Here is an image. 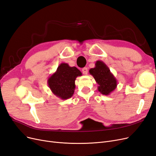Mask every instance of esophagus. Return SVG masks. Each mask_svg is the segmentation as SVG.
I'll return each instance as SVG.
<instances>
[{
    "instance_id": "esophagus-1",
    "label": "esophagus",
    "mask_w": 156,
    "mask_h": 156,
    "mask_svg": "<svg viewBox=\"0 0 156 156\" xmlns=\"http://www.w3.org/2000/svg\"><path fill=\"white\" fill-rule=\"evenodd\" d=\"M82 73H83V74L87 75V73H88V69H87V68H86V67L83 68L82 69Z\"/></svg>"
}]
</instances>
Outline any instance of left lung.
I'll use <instances>...</instances> for the list:
<instances>
[{"label":"left lung","instance_id":"8db88e82","mask_svg":"<svg viewBox=\"0 0 156 156\" xmlns=\"http://www.w3.org/2000/svg\"><path fill=\"white\" fill-rule=\"evenodd\" d=\"M89 73L98 84V90L103 95H109L116 89L118 81L105 63L101 60L95 63V67L91 68Z\"/></svg>","mask_w":156,"mask_h":156}]
</instances>
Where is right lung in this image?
Listing matches in <instances>:
<instances>
[{
	"label": "right lung",
	"mask_w": 156,
	"mask_h": 156,
	"mask_svg": "<svg viewBox=\"0 0 156 156\" xmlns=\"http://www.w3.org/2000/svg\"><path fill=\"white\" fill-rule=\"evenodd\" d=\"M82 75L76 67H70L67 63H62L56 71L48 80L51 90L62 100L71 98L75 90V80Z\"/></svg>",
	"instance_id": "1"
}]
</instances>
